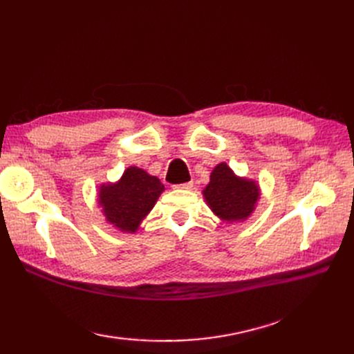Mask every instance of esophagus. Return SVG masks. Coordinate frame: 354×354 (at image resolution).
Here are the masks:
<instances>
[{
  "label": "esophagus",
  "mask_w": 354,
  "mask_h": 354,
  "mask_svg": "<svg viewBox=\"0 0 354 354\" xmlns=\"http://www.w3.org/2000/svg\"><path fill=\"white\" fill-rule=\"evenodd\" d=\"M192 186H194V183H192V181H186V183L176 185L174 187H176V189H186V190H189V189H192Z\"/></svg>",
  "instance_id": "obj_1"
}]
</instances>
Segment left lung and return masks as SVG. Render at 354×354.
Wrapping results in <instances>:
<instances>
[{
    "label": "left lung",
    "instance_id": "obj_1",
    "mask_svg": "<svg viewBox=\"0 0 354 354\" xmlns=\"http://www.w3.org/2000/svg\"><path fill=\"white\" fill-rule=\"evenodd\" d=\"M259 195V186L254 181L238 178L224 162L212 169L209 185L203 190L209 208L226 221L248 217Z\"/></svg>",
    "mask_w": 354,
    "mask_h": 354
}]
</instances>
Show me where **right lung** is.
Wrapping results in <instances>:
<instances>
[{
	"label": "right lung",
	"instance_id": "1",
	"mask_svg": "<svg viewBox=\"0 0 354 354\" xmlns=\"http://www.w3.org/2000/svg\"><path fill=\"white\" fill-rule=\"evenodd\" d=\"M164 185L137 167L128 168L120 183L100 189V205L108 221L124 232H136L155 205Z\"/></svg>",
	"mask_w": 354,
	"mask_h": 354
}]
</instances>
